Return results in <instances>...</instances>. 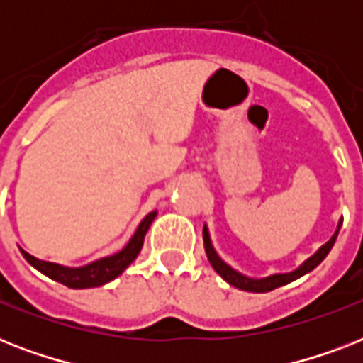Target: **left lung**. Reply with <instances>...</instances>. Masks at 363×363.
<instances>
[{
    "label": "left lung",
    "instance_id": "left-lung-1",
    "mask_svg": "<svg viewBox=\"0 0 363 363\" xmlns=\"http://www.w3.org/2000/svg\"><path fill=\"white\" fill-rule=\"evenodd\" d=\"M341 224H343V220L339 222L337 230H335V233L332 235V239H330L324 247L318 248L316 254H313L307 262H303V264L299 265L298 269L292 271V273H279V275L265 277V279H250V277H245L241 275V273H238L235 269H232L226 262H222L220 256L215 252V248H213V245H211V238H209V232H207V226L203 228L205 252H207V258H209L213 269H215L216 273L224 279V281L230 282L232 286L239 288V290H245V292H258V294L271 292V290H275V288L279 286H284V284H288V282L296 281V279H299V277H303L305 273H309V271L315 269L316 265L320 264L322 259L328 256V252L332 250L333 242H335V239H337Z\"/></svg>",
    "mask_w": 363,
    "mask_h": 363
}]
</instances>
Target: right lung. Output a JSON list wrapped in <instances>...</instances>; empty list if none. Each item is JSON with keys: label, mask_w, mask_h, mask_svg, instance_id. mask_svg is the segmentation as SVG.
Listing matches in <instances>:
<instances>
[{"label": "right lung", "mask_w": 363, "mask_h": 363, "mask_svg": "<svg viewBox=\"0 0 363 363\" xmlns=\"http://www.w3.org/2000/svg\"><path fill=\"white\" fill-rule=\"evenodd\" d=\"M156 218V211L148 213L145 218L141 220L139 228L133 233V238L130 239V242L122 248L121 252L113 254V256H107V258L96 259L92 264L82 265V267H64V265L52 264V262H43V259H37L35 256H31L26 250L20 248V252L28 262H30L35 269H39L43 275L50 277L52 281H58L62 284L69 288H94L101 286V284H107L113 279L121 275L122 271L128 267V265L137 258V254L141 252L143 241H145V233L148 232V228L152 224V220Z\"/></svg>", "instance_id": "right-lung-1"}]
</instances>
